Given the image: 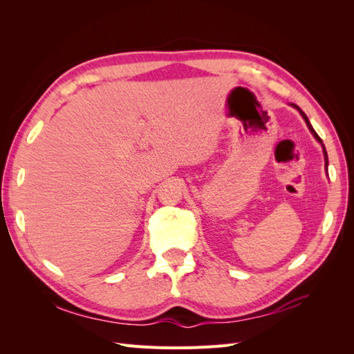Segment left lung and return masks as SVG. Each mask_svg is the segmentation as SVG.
<instances>
[{
	"instance_id": "1",
	"label": "left lung",
	"mask_w": 354,
	"mask_h": 354,
	"mask_svg": "<svg viewBox=\"0 0 354 354\" xmlns=\"http://www.w3.org/2000/svg\"><path fill=\"white\" fill-rule=\"evenodd\" d=\"M291 106H292V108H295L299 113H301V116H303V120L306 121V124H307V127H308V130H310V133H312L313 136H315V138H316V140L320 143V145H322V151H324V156H325V169H326V173H328V153H326V149H325V145L322 143V140H320V137L317 136V133L313 130V127H312V124H310V121H308V118H307V115L301 111V109H299L298 108V106L297 104H294V103H291Z\"/></svg>"
}]
</instances>
